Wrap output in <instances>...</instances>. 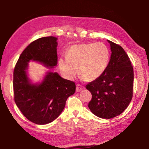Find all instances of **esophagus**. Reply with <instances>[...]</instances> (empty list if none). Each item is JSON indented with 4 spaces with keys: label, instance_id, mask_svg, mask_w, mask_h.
Instances as JSON below:
<instances>
[{
    "label": "esophagus",
    "instance_id": "esophagus-1",
    "mask_svg": "<svg viewBox=\"0 0 149 149\" xmlns=\"http://www.w3.org/2000/svg\"><path fill=\"white\" fill-rule=\"evenodd\" d=\"M84 89V87L82 86V85L77 84L76 85V92H80L81 91Z\"/></svg>",
    "mask_w": 149,
    "mask_h": 149
}]
</instances>
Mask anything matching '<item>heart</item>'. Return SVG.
Here are the masks:
<instances>
[{"label":"heart","mask_w":149,"mask_h":149,"mask_svg":"<svg viewBox=\"0 0 149 149\" xmlns=\"http://www.w3.org/2000/svg\"><path fill=\"white\" fill-rule=\"evenodd\" d=\"M110 52L101 42L84 43L72 46L66 58H61L58 65L65 77L72 79L77 73L88 81L97 79L104 72L109 61Z\"/></svg>","instance_id":"b5f03b06"}]
</instances>
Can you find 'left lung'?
<instances>
[{"mask_svg": "<svg viewBox=\"0 0 149 149\" xmlns=\"http://www.w3.org/2000/svg\"><path fill=\"white\" fill-rule=\"evenodd\" d=\"M112 51L110 61L102 74L86 85L92 99L90 110L97 116L110 119L128 107L133 97V68L130 59L119 45L108 41Z\"/></svg>", "mask_w": 149, "mask_h": 149, "instance_id": "obj_1", "label": "left lung"}]
</instances>
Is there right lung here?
Listing matches in <instances>:
<instances>
[{
	"mask_svg": "<svg viewBox=\"0 0 149 149\" xmlns=\"http://www.w3.org/2000/svg\"><path fill=\"white\" fill-rule=\"evenodd\" d=\"M57 38L45 37L31 42L20 54L14 70V97L17 107L30 122L47 124L61 114L75 84L63 79L57 73L48 72L41 84H30L27 77V62L38 61L53 68L58 62Z\"/></svg>",
	"mask_w": 149,
	"mask_h": 149,
	"instance_id": "add662e5",
	"label": "right lung"
}]
</instances>
